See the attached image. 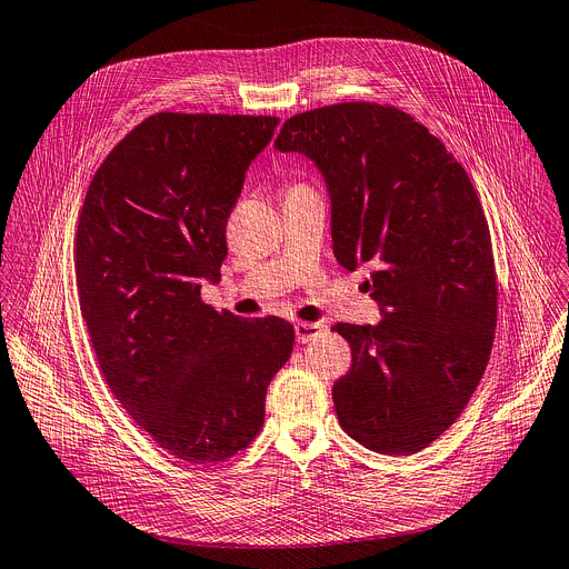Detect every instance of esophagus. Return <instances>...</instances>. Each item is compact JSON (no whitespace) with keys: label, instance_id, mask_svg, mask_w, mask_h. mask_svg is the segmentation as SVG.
Returning <instances> with one entry per match:
<instances>
[{"label":"esophagus","instance_id":"1","mask_svg":"<svg viewBox=\"0 0 569 569\" xmlns=\"http://www.w3.org/2000/svg\"><path fill=\"white\" fill-rule=\"evenodd\" d=\"M293 330H296L298 343H308V341H312L315 337L321 335L323 326H321V323H310V321H298V323L293 326Z\"/></svg>","mask_w":569,"mask_h":569}]
</instances>
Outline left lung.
<instances>
[{
    "label": "left lung",
    "instance_id": "8db88e82",
    "mask_svg": "<svg viewBox=\"0 0 569 569\" xmlns=\"http://www.w3.org/2000/svg\"><path fill=\"white\" fill-rule=\"evenodd\" d=\"M276 150L308 157L330 198L332 252L369 269L378 326L337 323L353 365L332 387L341 428L412 456L465 410L497 328L483 207L445 143L408 113L343 102L289 118Z\"/></svg>",
    "mask_w": 569,
    "mask_h": 569
}]
</instances>
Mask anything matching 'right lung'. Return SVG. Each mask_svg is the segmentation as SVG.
<instances>
[{"mask_svg":"<svg viewBox=\"0 0 569 569\" xmlns=\"http://www.w3.org/2000/svg\"><path fill=\"white\" fill-rule=\"evenodd\" d=\"M273 116L157 113L102 161L74 241L81 317L118 403L180 460L221 462L264 423L291 323L204 305L226 226Z\"/></svg>","mask_w":569,"mask_h":569,"instance_id":"1","label":"right lung"}]
</instances>
